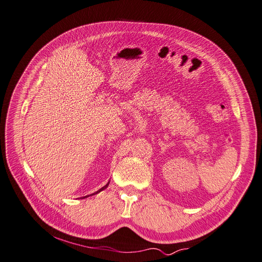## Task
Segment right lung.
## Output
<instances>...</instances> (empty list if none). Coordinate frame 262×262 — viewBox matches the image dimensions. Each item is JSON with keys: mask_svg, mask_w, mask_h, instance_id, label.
Here are the masks:
<instances>
[{"mask_svg": "<svg viewBox=\"0 0 262 262\" xmlns=\"http://www.w3.org/2000/svg\"><path fill=\"white\" fill-rule=\"evenodd\" d=\"M107 186H108V184H107V185H105V186H104V187H101V188H100V189H99V190H97V191H96V192H94V194H97V192H99V191H101V190H103V189H105V188H106V187H107ZM94 194H93V195H94ZM85 197H89V196H85ZM85 197H84V198H85Z\"/></svg>", "mask_w": 262, "mask_h": 262, "instance_id": "1", "label": "right lung"}]
</instances>
